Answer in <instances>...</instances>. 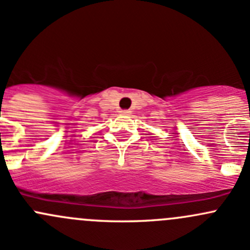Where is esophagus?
Returning a JSON list of instances; mask_svg holds the SVG:
<instances>
[{"instance_id": "esophagus-1", "label": "esophagus", "mask_w": 250, "mask_h": 250, "mask_svg": "<svg viewBox=\"0 0 250 250\" xmlns=\"http://www.w3.org/2000/svg\"><path fill=\"white\" fill-rule=\"evenodd\" d=\"M121 113H122V115H129L130 111L129 110H122L121 111Z\"/></svg>"}]
</instances>
